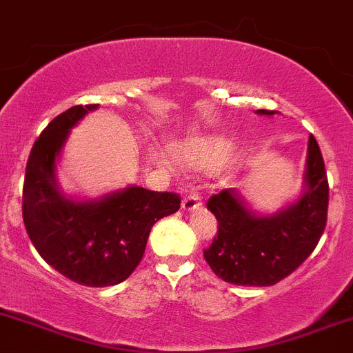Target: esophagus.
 I'll list each match as a JSON object with an SVG mask.
<instances>
[{"label": "esophagus", "mask_w": 353, "mask_h": 353, "mask_svg": "<svg viewBox=\"0 0 353 353\" xmlns=\"http://www.w3.org/2000/svg\"><path fill=\"white\" fill-rule=\"evenodd\" d=\"M181 207H183V210L197 209V207H201V197H199L197 194L187 195V197L183 199V202H181Z\"/></svg>", "instance_id": "1"}]
</instances>
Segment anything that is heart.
<instances>
[{
    "label": "heart",
    "mask_w": 353,
    "mask_h": 353,
    "mask_svg": "<svg viewBox=\"0 0 353 353\" xmlns=\"http://www.w3.org/2000/svg\"><path fill=\"white\" fill-rule=\"evenodd\" d=\"M231 150L230 143L217 137H201V139H192L178 146L175 151L176 159L185 166L190 168H212L219 165Z\"/></svg>",
    "instance_id": "1"
}]
</instances>
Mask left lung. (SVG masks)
<instances>
[{"instance_id": "left-lung-1", "label": "left lung", "mask_w": 353, "mask_h": 353, "mask_svg": "<svg viewBox=\"0 0 353 353\" xmlns=\"http://www.w3.org/2000/svg\"><path fill=\"white\" fill-rule=\"evenodd\" d=\"M274 115L275 110H256ZM330 187L325 161L310 136L304 194L270 216H258L232 188L207 201L217 232L203 258L214 274L236 285H274L292 274L318 245L326 228Z\"/></svg>"}]
</instances>
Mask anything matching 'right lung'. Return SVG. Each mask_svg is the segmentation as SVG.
Listing matches in <instances>:
<instances>
[{
  "instance_id": "add662e5",
  "label": "right lung",
  "mask_w": 353,
  "mask_h": 353,
  "mask_svg": "<svg viewBox=\"0 0 353 353\" xmlns=\"http://www.w3.org/2000/svg\"><path fill=\"white\" fill-rule=\"evenodd\" d=\"M98 105H76L57 115L34 143L23 181L25 230L43 260L76 284L107 287L141 263L151 228L180 209V195L127 187L95 201L61 194L56 159L69 130Z\"/></svg>"
}]
</instances>
